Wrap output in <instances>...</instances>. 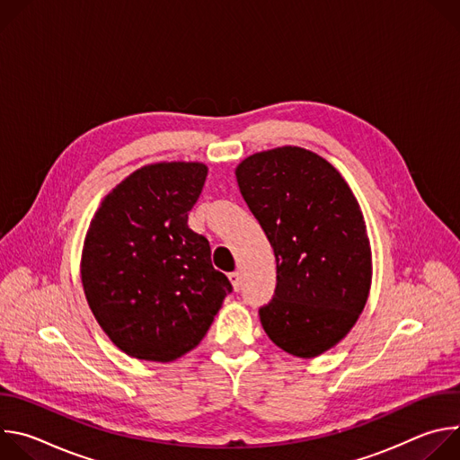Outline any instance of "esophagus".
<instances>
[{"mask_svg": "<svg viewBox=\"0 0 460 460\" xmlns=\"http://www.w3.org/2000/svg\"><path fill=\"white\" fill-rule=\"evenodd\" d=\"M227 277H229V280H231V284H233V289L238 291V289H240V284H242L240 273H238V271H233V273H229Z\"/></svg>", "mask_w": 460, "mask_h": 460, "instance_id": "1", "label": "esophagus"}]
</instances>
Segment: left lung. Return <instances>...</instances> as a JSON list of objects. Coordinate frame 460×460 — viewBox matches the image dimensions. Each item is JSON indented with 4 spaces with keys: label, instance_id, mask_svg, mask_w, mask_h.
Masks as SVG:
<instances>
[{
    "label": "left lung",
    "instance_id": "left-lung-1",
    "mask_svg": "<svg viewBox=\"0 0 460 460\" xmlns=\"http://www.w3.org/2000/svg\"><path fill=\"white\" fill-rule=\"evenodd\" d=\"M243 200L277 258L273 300L260 307L268 337L289 355L339 344L371 288V247L360 206L341 172L302 147H279L236 167Z\"/></svg>",
    "mask_w": 460,
    "mask_h": 460
}]
</instances>
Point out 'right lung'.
Masks as SVG:
<instances>
[{
  "label": "right lung",
  "instance_id": "obj_1",
  "mask_svg": "<svg viewBox=\"0 0 460 460\" xmlns=\"http://www.w3.org/2000/svg\"><path fill=\"white\" fill-rule=\"evenodd\" d=\"M208 167L162 162L103 199L85 236L82 284L102 330L128 357L171 362L206 337L231 282L187 226Z\"/></svg>",
  "mask_w": 460,
  "mask_h": 460
}]
</instances>
